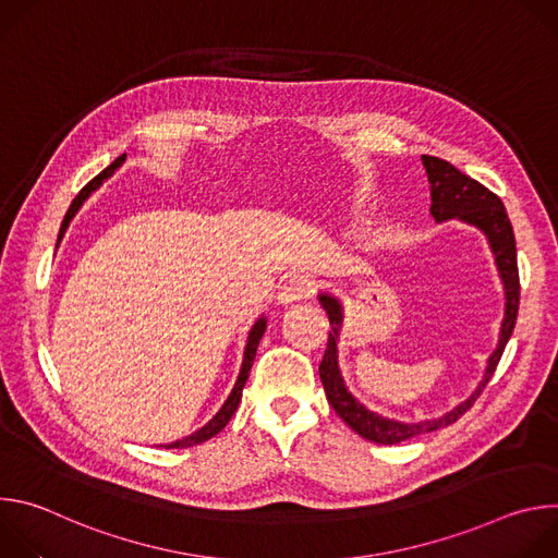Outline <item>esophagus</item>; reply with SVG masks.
<instances>
[{
  "mask_svg": "<svg viewBox=\"0 0 558 558\" xmlns=\"http://www.w3.org/2000/svg\"><path fill=\"white\" fill-rule=\"evenodd\" d=\"M315 291V282L308 276L302 274H293L289 276L278 291V302L280 304H291V302H300L304 298H308Z\"/></svg>",
  "mask_w": 558,
  "mask_h": 558,
  "instance_id": "obj_1",
  "label": "esophagus"
}]
</instances>
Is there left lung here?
Masks as SVG:
<instances>
[{
	"label": "left lung",
	"instance_id": "left-lung-1",
	"mask_svg": "<svg viewBox=\"0 0 558 558\" xmlns=\"http://www.w3.org/2000/svg\"><path fill=\"white\" fill-rule=\"evenodd\" d=\"M428 181H430V214L435 216L437 222L450 220V218H459L465 220L474 227H480L482 231H486L490 247L497 256V267L499 274L504 278L506 284V317L501 325V338H499V347L497 351L490 355L488 360V368H486V377L484 381L476 386V390L468 397L463 404H459L454 411H450L448 415L439 417V420H428V422H417V424H402L395 420H386L379 417L371 411H366L355 397L347 390L340 368H338V351H336V340H338V327L342 323V308L340 302L327 293L320 295V302L325 306V311L329 313V323L333 325V331H329V342L320 362V379L325 384V392L327 400L333 407V411L342 417V422L347 426H351L357 435H362L368 441L375 444H400L407 439H413L417 435L424 433H433L437 428L450 426L454 424L465 411L472 409V404L476 402L486 388V384L490 381V377L495 375L499 360L504 355V349L514 331L517 325V313H519V295H521V284H519V267H517V241H514V231H512V222L508 218V211L501 203V198L490 192L486 185H482L480 181L470 179L468 174L459 172L452 163L444 161L439 156H422Z\"/></svg>",
	"mask_w": 558,
	"mask_h": 558
}]
</instances>
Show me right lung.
Instances as JSON below:
<instances>
[{
  "instance_id": "1",
  "label": "right lung",
  "mask_w": 558,
  "mask_h": 558,
  "mask_svg": "<svg viewBox=\"0 0 558 558\" xmlns=\"http://www.w3.org/2000/svg\"><path fill=\"white\" fill-rule=\"evenodd\" d=\"M123 158H125V154H121L117 161L112 163V166H108L99 177H95L82 192L76 194V198L72 201V205H70V209H68V214H65V218H63V222H61V229H59V241H61V235H63V231H65V227H68V222H70V218L74 216V211L82 207V203L90 196V192L93 190H97L99 185H101V181L104 179H108L121 163H123ZM57 241V243H59ZM265 327H267V323L265 320H258L256 325H254V329H252V333H250V340H247V349H245V362H243V368H241V375H238V381H235V386H233V390H231V395L227 397V402L222 404V409L216 413V417L207 424V426H203L198 433H194V435H190V437H185V439H179V441H174V444H168L166 448H190V446H196V444H203V441H207V439H211V437H216L225 426H227V422L231 420V415L235 413V409H238V402H241V397H243V386H245V381H247V377H250V371H252V364H254V357H256V351H258V344H260V338H263V333H265Z\"/></svg>"
}]
</instances>
